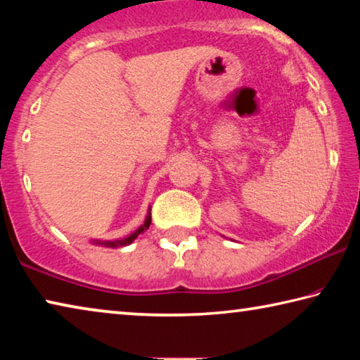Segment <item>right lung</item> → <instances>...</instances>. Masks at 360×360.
Segmentation results:
<instances>
[{"mask_svg":"<svg viewBox=\"0 0 360 360\" xmlns=\"http://www.w3.org/2000/svg\"><path fill=\"white\" fill-rule=\"evenodd\" d=\"M149 225H150V212L148 214V217H146V221H144V224L141 225V227L133 231V233L127 236V238H124V240H115V241H95V243H96V245H103V246H109V248L127 246V245H130V243L135 241V240L138 238L139 233H143V231L148 230Z\"/></svg>","mask_w":360,"mask_h":360,"instance_id":"right-lung-1","label":"right lung"}]
</instances>
